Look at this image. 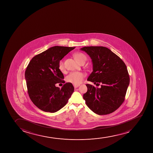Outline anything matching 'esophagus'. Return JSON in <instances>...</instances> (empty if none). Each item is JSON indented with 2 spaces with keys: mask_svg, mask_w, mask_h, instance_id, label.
I'll list each match as a JSON object with an SVG mask.
<instances>
[{
  "mask_svg": "<svg viewBox=\"0 0 153 153\" xmlns=\"http://www.w3.org/2000/svg\"><path fill=\"white\" fill-rule=\"evenodd\" d=\"M79 85H74V88H78L79 86Z\"/></svg>",
  "mask_w": 153,
  "mask_h": 153,
  "instance_id": "obj_1",
  "label": "esophagus"
}]
</instances>
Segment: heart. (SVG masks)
<instances>
[{
    "label": "heart",
    "mask_w": 153,
    "mask_h": 153,
    "mask_svg": "<svg viewBox=\"0 0 153 153\" xmlns=\"http://www.w3.org/2000/svg\"><path fill=\"white\" fill-rule=\"evenodd\" d=\"M74 56L76 61H77L79 63L82 61L85 62L87 59L86 55L82 53H75L74 54ZM58 69L61 72L65 71V66L62 60L59 61ZM84 76L85 74L81 72H72L67 76L66 80L68 82L71 83L75 85H79L83 81Z\"/></svg>",
    "instance_id": "heart-1"
}]
</instances>
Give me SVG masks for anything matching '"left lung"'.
Segmentation results:
<instances>
[{"mask_svg": "<svg viewBox=\"0 0 153 153\" xmlns=\"http://www.w3.org/2000/svg\"><path fill=\"white\" fill-rule=\"evenodd\" d=\"M90 56L93 63V72L88 77L100 88L89 84L88 91L83 95L86 104L99 115L111 114L123 102L130 77L126 66L120 57L108 48L88 46L81 48Z\"/></svg>", "mask_w": 153, "mask_h": 153, "instance_id": "8db88e82", "label": "left lung"}]
</instances>
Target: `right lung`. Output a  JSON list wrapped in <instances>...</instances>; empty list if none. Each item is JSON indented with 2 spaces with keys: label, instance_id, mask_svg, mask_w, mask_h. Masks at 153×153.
I'll use <instances>...</instances> for the list:
<instances>
[{
  "label": "right lung",
  "instance_id": "1",
  "mask_svg": "<svg viewBox=\"0 0 153 153\" xmlns=\"http://www.w3.org/2000/svg\"><path fill=\"white\" fill-rule=\"evenodd\" d=\"M75 47L53 46L35 56L25 72L29 97L37 107L53 113L63 107L74 92L71 83L63 84L61 89L56 84L65 83L58 69L59 61Z\"/></svg>",
  "mask_w": 153,
  "mask_h": 153
}]
</instances>
